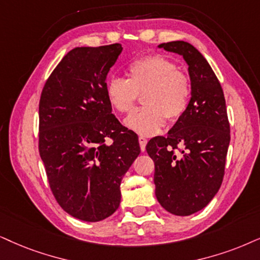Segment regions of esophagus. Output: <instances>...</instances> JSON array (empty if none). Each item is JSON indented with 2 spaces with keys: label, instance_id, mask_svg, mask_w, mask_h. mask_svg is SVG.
<instances>
[{
  "label": "esophagus",
  "instance_id": "esophagus-1",
  "mask_svg": "<svg viewBox=\"0 0 260 260\" xmlns=\"http://www.w3.org/2000/svg\"><path fill=\"white\" fill-rule=\"evenodd\" d=\"M139 144H140V149L141 151H145L146 144H147V139L144 137H139Z\"/></svg>",
  "mask_w": 260,
  "mask_h": 260
}]
</instances>
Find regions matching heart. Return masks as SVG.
Listing matches in <instances>:
<instances>
[{
	"mask_svg": "<svg viewBox=\"0 0 260 260\" xmlns=\"http://www.w3.org/2000/svg\"><path fill=\"white\" fill-rule=\"evenodd\" d=\"M145 107L133 111L124 124L140 134L153 136L169 121H177L188 108L192 85L179 66L162 55L138 58L128 66V79L113 77L108 80V102L119 113L133 109L138 94Z\"/></svg>",
	"mask_w": 260,
	"mask_h": 260,
	"instance_id": "heart-1",
	"label": "heart"
}]
</instances>
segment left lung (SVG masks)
Segmentation results:
<instances>
[{
	"label": "left lung",
	"mask_w": 260,
	"mask_h": 260,
	"mask_svg": "<svg viewBox=\"0 0 260 260\" xmlns=\"http://www.w3.org/2000/svg\"><path fill=\"white\" fill-rule=\"evenodd\" d=\"M158 48L183 57L192 94L168 136L152 138L146 151L154 162L158 203L173 215L189 216L205 208L222 185L231 141L225 100L209 62L192 44L175 41Z\"/></svg>",
	"instance_id": "1"
}]
</instances>
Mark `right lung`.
Segmentation results:
<instances>
[{"label": "right lung", "mask_w": 260, "mask_h": 260, "mask_svg": "<svg viewBox=\"0 0 260 260\" xmlns=\"http://www.w3.org/2000/svg\"><path fill=\"white\" fill-rule=\"evenodd\" d=\"M122 49L115 43L71 50L39 101V154L52 194L85 222L116 211L121 180L140 153L138 136L111 114L106 94L107 75Z\"/></svg>", "instance_id": "right-lung-1"}]
</instances>
